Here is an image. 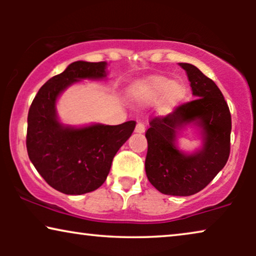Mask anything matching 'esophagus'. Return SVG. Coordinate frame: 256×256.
I'll list each match as a JSON object with an SVG mask.
<instances>
[{"label": "esophagus", "instance_id": "1", "mask_svg": "<svg viewBox=\"0 0 256 256\" xmlns=\"http://www.w3.org/2000/svg\"><path fill=\"white\" fill-rule=\"evenodd\" d=\"M144 130H146L144 124H143L142 122H138V124H136V127H135V132L142 134V132H144Z\"/></svg>", "mask_w": 256, "mask_h": 256}]
</instances>
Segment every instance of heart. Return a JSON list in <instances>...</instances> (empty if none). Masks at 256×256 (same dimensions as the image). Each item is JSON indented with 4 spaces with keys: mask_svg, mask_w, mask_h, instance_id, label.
<instances>
[{
    "mask_svg": "<svg viewBox=\"0 0 256 256\" xmlns=\"http://www.w3.org/2000/svg\"><path fill=\"white\" fill-rule=\"evenodd\" d=\"M186 90L182 82H172L164 76H152L138 84L135 96L144 104H152L163 98V107L169 110L183 99Z\"/></svg>",
    "mask_w": 256,
    "mask_h": 256,
    "instance_id": "1",
    "label": "heart"
}]
</instances>
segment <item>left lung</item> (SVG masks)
Returning a JSON list of instances; mask_svg holds the SVG:
<instances>
[{
  "mask_svg": "<svg viewBox=\"0 0 256 256\" xmlns=\"http://www.w3.org/2000/svg\"><path fill=\"white\" fill-rule=\"evenodd\" d=\"M180 65L186 72L196 99L180 104L166 116L150 120L146 132V174L164 194L191 196L208 186L227 163L232 120L228 104L216 82L194 65ZM194 120L204 132V146L194 156H183L173 144L176 129Z\"/></svg>",
  "mask_w": 256,
  "mask_h": 256,
  "instance_id": "left-lung-1",
  "label": "left lung"
}]
</instances>
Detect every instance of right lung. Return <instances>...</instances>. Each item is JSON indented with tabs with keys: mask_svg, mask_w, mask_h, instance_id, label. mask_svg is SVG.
Masks as SVG:
<instances>
[{
	"mask_svg": "<svg viewBox=\"0 0 256 256\" xmlns=\"http://www.w3.org/2000/svg\"><path fill=\"white\" fill-rule=\"evenodd\" d=\"M106 62H74L38 90L28 114L26 150L44 180L65 194L96 190L110 174L115 154L130 138L135 121L118 126L70 128L56 116V100L71 84L106 76Z\"/></svg>",
	"mask_w": 256,
	"mask_h": 256,
	"instance_id": "1",
	"label": "right lung"
}]
</instances>
